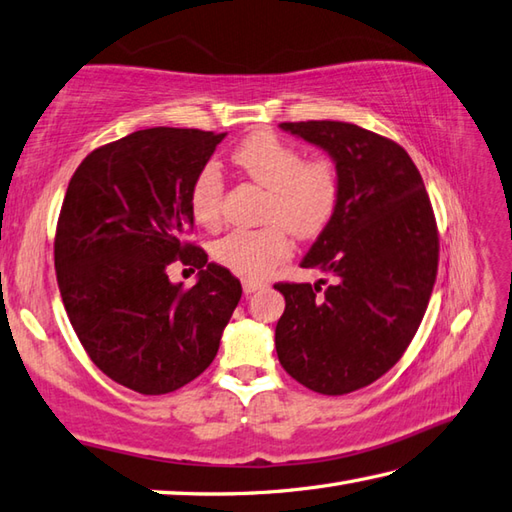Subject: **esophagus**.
<instances>
[{
    "label": "esophagus",
    "instance_id": "34e87169",
    "mask_svg": "<svg viewBox=\"0 0 512 512\" xmlns=\"http://www.w3.org/2000/svg\"><path fill=\"white\" fill-rule=\"evenodd\" d=\"M264 286H266L264 282H255V279H244V282H242V288H244V293H246V295L255 293V290L264 288Z\"/></svg>",
    "mask_w": 512,
    "mask_h": 512
}]
</instances>
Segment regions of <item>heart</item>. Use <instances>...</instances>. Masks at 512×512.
I'll return each mask as SVG.
<instances>
[{
  "instance_id": "obj_1",
  "label": "heart",
  "mask_w": 512,
  "mask_h": 512,
  "mask_svg": "<svg viewBox=\"0 0 512 512\" xmlns=\"http://www.w3.org/2000/svg\"><path fill=\"white\" fill-rule=\"evenodd\" d=\"M233 162L248 179L268 190L262 228L233 230L213 244L219 266L244 279H262L290 255V233L322 235L342 202L344 179L333 157H304V150L270 130L248 135L233 150ZM190 210L199 226L224 222V177L215 164L199 168L190 184Z\"/></svg>"
}]
</instances>
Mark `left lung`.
Returning a JSON list of instances; mask_svg holds the SVG:
<instances>
[{
    "label": "left lung",
    "mask_w": 512,
    "mask_h": 512,
    "mask_svg": "<svg viewBox=\"0 0 512 512\" xmlns=\"http://www.w3.org/2000/svg\"><path fill=\"white\" fill-rule=\"evenodd\" d=\"M282 128L328 150L344 190L333 222L302 262L333 284H275L286 299L277 357L302 386L346 395L386 375L422 324L439 264L433 204L413 159L393 139L346 122Z\"/></svg>",
    "instance_id": "obj_1"
}]
</instances>
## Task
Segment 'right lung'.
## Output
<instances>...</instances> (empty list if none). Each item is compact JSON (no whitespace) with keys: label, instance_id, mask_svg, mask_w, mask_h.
Returning <instances> with one entry per match:
<instances>
[{"label":"right lung","instance_id":"add662e5","mask_svg":"<svg viewBox=\"0 0 512 512\" xmlns=\"http://www.w3.org/2000/svg\"><path fill=\"white\" fill-rule=\"evenodd\" d=\"M226 133L146 128L95 148L70 177L55 230L66 315L93 364L142 395H166L213 362L242 297L228 268L190 242V184ZM175 261L195 287L170 285Z\"/></svg>","mask_w":512,"mask_h":512}]
</instances>
